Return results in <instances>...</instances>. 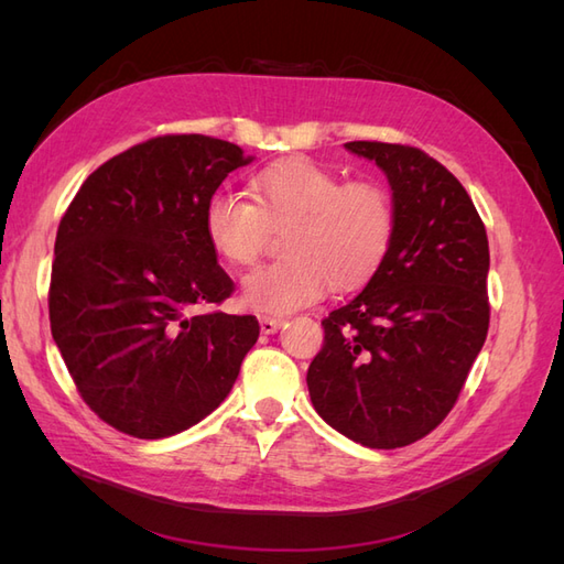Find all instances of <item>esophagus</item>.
Masks as SVG:
<instances>
[{"instance_id": "34e87169", "label": "esophagus", "mask_w": 564, "mask_h": 564, "mask_svg": "<svg viewBox=\"0 0 564 564\" xmlns=\"http://www.w3.org/2000/svg\"><path fill=\"white\" fill-rule=\"evenodd\" d=\"M259 324H261V332H263V334H275V332L282 327V324H284V319L263 315V317H259Z\"/></svg>"}]
</instances>
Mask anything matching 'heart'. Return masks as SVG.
Returning a JSON list of instances; mask_svg holds the SVG:
<instances>
[{"label": "heart", "mask_w": 564, "mask_h": 564, "mask_svg": "<svg viewBox=\"0 0 564 564\" xmlns=\"http://www.w3.org/2000/svg\"><path fill=\"white\" fill-rule=\"evenodd\" d=\"M253 202L216 193L204 209L207 240L220 259L251 265L270 230H284L286 259L251 270L242 282L247 308L286 315L319 301L329 284L360 286L383 263L395 212L377 181L344 183L311 160H284L251 178Z\"/></svg>", "instance_id": "obj_1"}]
</instances>
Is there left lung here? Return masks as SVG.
Instances as JSON below:
<instances>
[{"label": "left lung", "mask_w": 564, "mask_h": 564, "mask_svg": "<svg viewBox=\"0 0 564 564\" xmlns=\"http://www.w3.org/2000/svg\"><path fill=\"white\" fill-rule=\"evenodd\" d=\"M377 162L395 232L355 299L322 319L308 367L315 412L340 435L395 449L429 435L464 388L489 329V242L466 187L419 148L346 143Z\"/></svg>", "instance_id": "left-lung-1"}]
</instances>
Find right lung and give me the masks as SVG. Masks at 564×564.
Returning <instances> with one entry per match:
<instances>
[{
    "instance_id": "add662e5",
    "label": "right lung",
    "mask_w": 564,
    "mask_h": 564,
    "mask_svg": "<svg viewBox=\"0 0 564 564\" xmlns=\"http://www.w3.org/2000/svg\"><path fill=\"white\" fill-rule=\"evenodd\" d=\"M251 160L212 135H158L100 164L61 218L51 336L112 429L141 440L187 431L228 398L259 338L253 315L207 311L232 280L204 209Z\"/></svg>"
}]
</instances>
